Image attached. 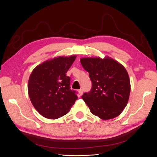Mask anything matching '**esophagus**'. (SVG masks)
<instances>
[{
	"label": "esophagus",
	"mask_w": 157,
	"mask_h": 157,
	"mask_svg": "<svg viewBox=\"0 0 157 157\" xmlns=\"http://www.w3.org/2000/svg\"><path fill=\"white\" fill-rule=\"evenodd\" d=\"M78 94L80 95V96H82V94H83V91H82V89H80V90H78Z\"/></svg>",
	"instance_id": "obj_1"
}]
</instances>
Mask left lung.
Masks as SVG:
<instances>
[{"mask_svg": "<svg viewBox=\"0 0 157 157\" xmlns=\"http://www.w3.org/2000/svg\"><path fill=\"white\" fill-rule=\"evenodd\" d=\"M80 61L92 82L91 90L82 96L90 111L103 120L119 115L130 93L129 76L124 66L108 56L103 59L83 58Z\"/></svg>", "mask_w": 157, "mask_h": 157, "instance_id": "8db88e82", "label": "left lung"}]
</instances>
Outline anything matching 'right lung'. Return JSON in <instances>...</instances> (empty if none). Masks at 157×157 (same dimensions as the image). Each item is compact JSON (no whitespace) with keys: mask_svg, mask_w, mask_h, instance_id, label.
<instances>
[{"mask_svg":"<svg viewBox=\"0 0 157 157\" xmlns=\"http://www.w3.org/2000/svg\"><path fill=\"white\" fill-rule=\"evenodd\" d=\"M76 56H58L44 61L33 70L28 81L31 101L42 116L57 119L68 113L78 97L70 89L66 73Z\"/></svg>","mask_w":157,"mask_h":157,"instance_id":"1","label":"right lung"}]
</instances>
